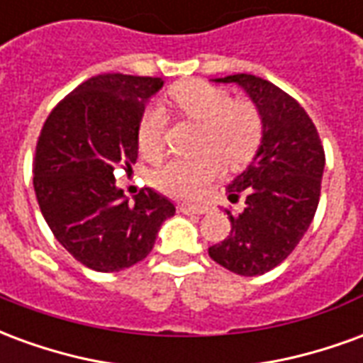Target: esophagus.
Wrapping results in <instances>:
<instances>
[{
  "mask_svg": "<svg viewBox=\"0 0 363 363\" xmlns=\"http://www.w3.org/2000/svg\"><path fill=\"white\" fill-rule=\"evenodd\" d=\"M179 212L184 216H202V213H208V208L206 206H179Z\"/></svg>",
  "mask_w": 363,
  "mask_h": 363,
  "instance_id": "obj_1",
  "label": "esophagus"
}]
</instances>
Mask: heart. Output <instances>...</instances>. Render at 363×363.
I'll use <instances>...</instances> for the list:
<instances>
[{
  "mask_svg": "<svg viewBox=\"0 0 363 363\" xmlns=\"http://www.w3.org/2000/svg\"><path fill=\"white\" fill-rule=\"evenodd\" d=\"M169 99L184 118L200 124L196 147L204 153L173 157L153 173V184L179 200H196L212 184L223 165L239 169L259 150L262 122L251 103L235 101L231 93L204 82H182L169 91ZM167 114L153 104L138 126V145L143 155H159L165 145Z\"/></svg>",
  "mask_w": 363,
  "mask_h": 363,
  "instance_id": "b5f03b06",
  "label": "heart"
}]
</instances>
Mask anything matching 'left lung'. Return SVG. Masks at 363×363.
<instances>
[{
  "mask_svg": "<svg viewBox=\"0 0 363 363\" xmlns=\"http://www.w3.org/2000/svg\"><path fill=\"white\" fill-rule=\"evenodd\" d=\"M216 82L235 83L251 96L262 138L251 165L225 186L231 202L243 198V210H228L231 233L208 255L239 276H260L288 259L311 225L325 150L303 106L274 83L251 74Z\"/></svg>",
  "mask_w": 363,
  "mask_h": 363,
  "instance_id": "left-lung-1",
  "label": "left lung"
}]
</instances>
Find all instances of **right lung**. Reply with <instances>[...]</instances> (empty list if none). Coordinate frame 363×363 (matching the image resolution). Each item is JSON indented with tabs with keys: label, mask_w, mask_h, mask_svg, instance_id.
<instances>
[{
	"label": "right lung",
	"mask_w": 363,
	"mask_h": 363,
	"mask_svg": "<svg viewBox=\"0 0 363 363\" xmlns=\"http://www.w3.org/2000/svg\"><path fill=\"white\" fill-rule=\"evenodd\" d=\"M161 77L95 75L60 101L36 143L33 184L44 220L75 260L96 272L134 267L153 249L174 204L143 189L134 202L114 169L135 163L138 126Z\"/></svg>",
	"instance_id": "1"
}]
</instances>
